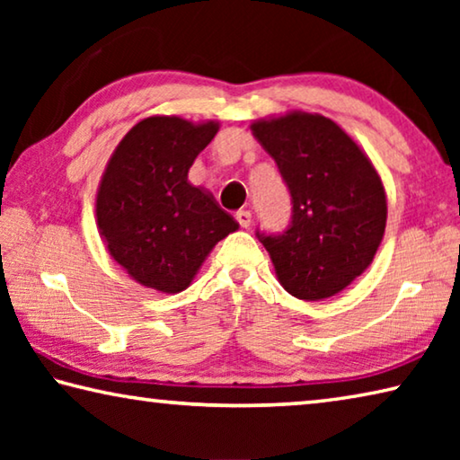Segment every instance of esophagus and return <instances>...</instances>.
Instances as JSON below:
<instances>
[{
  "mask_svg": "<svg viewBox=\"0 0 460 460\" xmlns=\"http://www.w3.org/2000/svg\"><path fill=\"white\" fill-rule=\"evenodd\" d=\"M235 219H237V223L241 225V227L247 229L249 225H252V213H249V211H237L235 213Z\"/></svg>",
  "mask_w": 460,
  "mask_h": 460,
  "instance_id": "1",
  "label": "esophagus"
}]
</instances>
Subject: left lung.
<instances>
[{
	"mask_svg": "<svg viewBox=\"0 0 460 460\" xmlns=\"http://www.w3.org/2000/svg\"><path fill=\"white\" fill-rule=\"evenodd\" d=\"M252 131L292 197L282 235H260L286 292L323 300L371 266L385 233L384 182L355 139L318 113L258 119Z\"/></svg>",
	"mask_w": 460,
	"mask_h": 460,
	"instance_id": "left-lung-1",
	"label": "left lung"
}]
</instances>
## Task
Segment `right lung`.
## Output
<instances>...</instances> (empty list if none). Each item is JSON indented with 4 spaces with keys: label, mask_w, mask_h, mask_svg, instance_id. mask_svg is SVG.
Here are the masks:
<instances>
[{
    "label": "right lung",
    "mask_w": 460,
    "mask_h": 460,
    "mask_svg": "<svg viewBox=\"0 0 460 460\" xmlns=\"http://www.w3.org/2000/svg\"><path fill=\"white\" fill-rule=\"evenodd\" d=\"M217 131L213 119L152 115L109 158L95 199L97 229L137 284L164 294L186 290L213 247L239 229L211 192L189 182L192 162Z\"/></svg>",
    "instance_id": "add662e5"
}]
</instances>
